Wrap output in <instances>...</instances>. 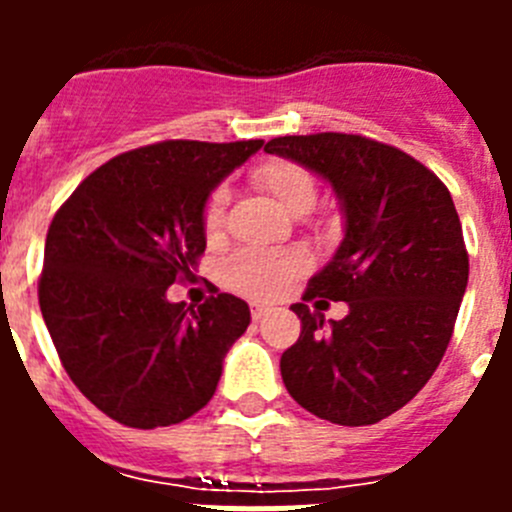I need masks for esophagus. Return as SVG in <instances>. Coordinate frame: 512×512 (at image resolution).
Returning <instances> with one entry per match:
<instances>
[{
    "label": "esophagus",
    "mask_w": 512,
    "mask_h": 512,
    "mask_svg": "<svg viewBox=\"0 0 512 512\" xmlns=\"http://www.w3.org/2000/svg\"><path fill=\"white\" fill-rule=\"evenodd\" d=\"M269 310H271L269 305H259V302H253V305H251V318L256 320V323H259V320L264 318V315H269Z\"/></svg>",
    "instance_id": "1"
}]
</instances>
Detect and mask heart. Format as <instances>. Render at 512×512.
<instances>
[{
    "mask_svg": "<svg viewBox=\"0 0 512 512\" xmlns=\"http://www.w3.org/2000/svg\"><path fill=\"white\" fill-rule=\"evenodd\" d=\"M253 187L266 192L289 215H307L318 202V184L305 166L274 158L251 171ZM225 189H215L207 197L202 210V228L207 238H217L225 223ZM307 269L305 253L297 248H279V251H246L233 253L223 264V279L238 295L253 297V300H269L277 297L282 289L302 277Z\"/></svg>",
    "mask_w": 512,
    "mask_h": 512,
    "instance_id": "obj_1",
    "label": "heart"
}]
</instances>
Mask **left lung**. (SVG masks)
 <instances>
[{
  "mask_svg": "<svg viewBox=\"0 0 512 512\" xmlns=\"http://www.w3.org/2000/svg\"><path fill=\"white\" fill-rule=\"evenodd\" d=\"M264 151L323 176L346 220L292 305L302 333L279 361L284 387L330 423H379L423 390L454 333L469 279L454 200L420 161L364 135H284ZM315 296L348 301L349 315L325 326L304 305Z\"/></svg>",
  "mask_w": 512,
  "mask_h": 512,
  "instance_id": "left-lung-1",
  "label": "left lung"
}]
</instances>
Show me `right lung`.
<instances>
[{
    "mask_svg": "<svg viewBox=\"0 0 512 512\" xmlns=\"http://www.w3.org/2000/svg\"><path fill=\"white\" fill-rule=\"evenodd\" d=\"M264 140H161L110 158L53 217L38 300L71 382L130 428L192 418L215 395L251 310L220 292L197 310L166 300L194 277L212 189Z\"/></svg>",
    "mask_w": 512,
    "mask_h": 512,
    "instance_id": "1",
    "label": "right lung"
}]
</instances>
